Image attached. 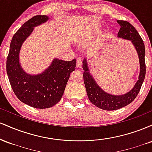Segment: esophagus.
Segmentation results:
<instances>
[{"label":"esophagus","instance_id":"1","mask_svg":"<svg viewBox=\"0 0 152 152\" xmlns=\"http://www.w3.org/2000/svg\"><path fill=\"white\" fill-rule=\"evenodd\" d=\"M82 66V60L81 58H78L76 59V67L77 68H81Z\"/></svg>","mask_w":152,"mask_h":152}]
</instances>
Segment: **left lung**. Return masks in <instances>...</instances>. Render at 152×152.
Listing matches in <instances>:
<instances>
[{"instance_id": "1", "label": "left lung", "mask_w": 152, "mask_h": 152, "mask_svg": "<svg viewBox=\"0 0 152 152\" xmlns=\"http://www.w3.org/2000/svg\"><path fill=\"white\" fill-rule=\"evenodd\" d=\"M121 28L118 33V37L130 40L135 47L139 55L140 64V74L139 80L133 89L121 96H113L105 93L94 81L88 72L86 60L83 62V82L86 89V93L90 102L97 107L106 111L119 109L132 103L139 94L146 75L145 47L142 38L139 33L130 23L126 20H117Z\"/></svg>"}]
</instances>
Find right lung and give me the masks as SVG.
<instances>
[{"label":"right lung","mask_w":152,"mask_h":152,"mask_svg":"<svg viewBox=\"0 0 152 152\" xmlns=\"http://www.w3.org/2000/svg\"><path fill=\"white\" fill-rule=\"evenodd\" d=\"M48 19L38 15L27 20L13 36L6 61V71L12 89L24 104L36 109H47L61 99L70 74L76 69V59L71 61L54 59L42 74H26L19 64V51L22 43L31 34L34 27Z\"/></svg>","instance_id":"right-lung-1"}]
</instances>
